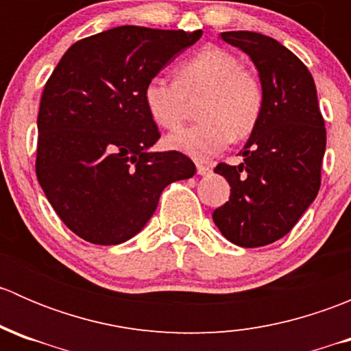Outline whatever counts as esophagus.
Wrapping results in <instances>:
<instances>
[{
    "label": "esophagus",
    "mask_w": 351,
    "mask_h": 351,
    "mask_svg": "<svg viewBox=\"0 0 351 351\" xmlns=\"http://www.w3.org/2000/svg\"><path fill=\"white\" fill-rule=\"evenodd\" d=\"M212 171V168L208 165H202V162H197V173L198 175H208Z\"/></svg>",
    "instance_id": "34e87169"
}]
</instances>
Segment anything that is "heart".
<instances>
[{
	"mask_svg": "<svg viewBox=\"0 0 351 351\" xmlns=\"http://www.w3.org/2000/svg\"><path fill=\"white\" fill-rule=\"evenodd\" d=\"M144 105L151 119L166 130L185 122L190 105L197 104L200 122L166 139L171 149L195 159H208L244 139L256 127L263 110V88L239 58L207 47L176 67V80L154 76L144 86Z\"/></svg>",
	"mask_w": 351,
	"mask_h": 351,
	"instance_id": "b5f03b06",
	"label": "heart"
}]
</instances>
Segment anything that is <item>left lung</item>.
<instances>
[{
  "label": "left lung",
  "instance_id": "8db88e82",
  "mask_svg": "<svg viewBox=\"0 0 351 351\" xmlns=\"http://www.w3.org/2000/svg\"><path fill=\"white\" fill-rule=\"evenodd\" d=\"M251 58L263 88V110L239 166L219 162L231 197L212 219L243 247L278 241L297 224L321 186L326 129L313 74L280 42L256 32H222Z\"/></svg>",
  "mask_w": 351,
  "mask_h": 351
}]
</instances>
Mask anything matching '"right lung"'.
<instances>
[{
  "label": "right lung",
  "instance_id": "obj_1",
  "mask_svg": "<svg viewBox=\"0 0 351 351\" xmlns=\"http://www.w3.org/2000/svg\"><path fill=\"white\" fill-rule=\"evenodd\" d=\"M200 37L123 25L77 40L52 71L38 108L35 171L56 214L84 241H127L169 183L195 175L189 156L147 151L159 130L143 93Z\"/></svg>",
  "mask_w": 351,
  "mask_h": 351
}]
</instances>
